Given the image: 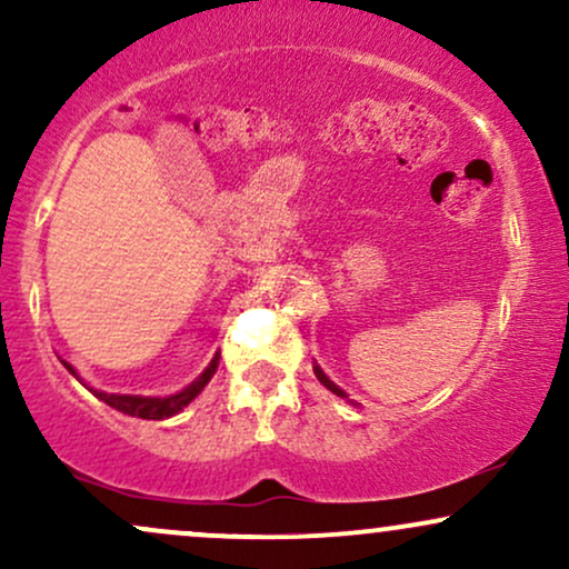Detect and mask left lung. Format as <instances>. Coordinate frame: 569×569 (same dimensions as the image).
Masks as SVG:
<instances>
[{"instance_id":"1","label":"left lung","mask_w":569,"mask_h":569,"mask_svg":"<svg viewBox=\"0 0 569 569\" xmlns=\"http://www.w3.org/2000/svg\"><path fill=\"white\" fill-rule=\"evenodd\" d=\"M312 371H316V377H318V380H321V385H323V388H329V390H331V393H337L339 398H348V393H345V390H342V388H337V385H335V382H331V380H329V377H326V375H323V369H321V367H312Z\"/></svg>"}]
</instances>
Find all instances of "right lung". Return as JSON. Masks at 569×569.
Returning a JSON list of instances; mask_svg holds the SVG:
<instances>
[{
  "label": "right lung",
  "instance_id": "add662e5",
  "mask_svg": "<svg viewBox=\"0 0 569 569\" xmlns=\"http://www.w3.org/2000/svg\"><path fill=\"white\" fill-rule=\"evenodd\" d=\"M63 367H67L71 375L77 377V371L69 367L67 361H63ZM219 367V352L213 356V361L208 363L206 371L194 380L192 385H187L181 393H173V396H166V398H152V396H120V393H103V390H93V393L101 398L103 403H109V407L122 411V415H130V417H141V420H166V417H173L179 415L181 409L187 407L192 398H198V393L202 388H206L208 380L213 377V371ZM90 390V388H88Z\"/></svg>",
  "mask_w": 569,
  "mask_h": 569
}]
</instances>
